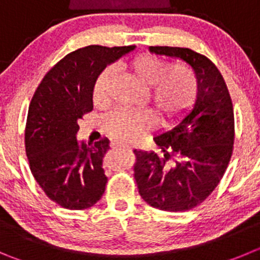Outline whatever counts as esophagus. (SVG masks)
<instances>
[{"label":"esophagus","instance_id":"34e87169","mask_svg":"<svg viewBox=\"0 0 260 260\" xmlns=\"http://www.w3.org/2000/svg\"><path fill=\"white\" fill-rule=\"evenodd\" d=\"M114 147H118V149H127V150H129V147H128V146H122V145H114Z\"/></svg>","mask_w":260,"mask_h":260}]
</instances>
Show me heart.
<instances>
[{"label":"heart","instance_id":"1","mask_svg":"<svg viewBox=\"0 0 260 260\" xmlns=\"http://www.w3.org/2000/svg\"><path fill=\"white\" fill-rule=\"evenodd\" d=\"M131 73L149 87V99L156 118L161 123H171L185 115L195 103L199 92L198 75L192 68L171 62L155 55L142 53L131 60ZM114 69L105 68L97 77L92 92L94 105L108 103L109 88ZM154 127V116L146 110L132 111L118 109L104 119L106 132L123 144H131Z\"/></svg>","mask_w":260,"mask_h":260}]
</instances>
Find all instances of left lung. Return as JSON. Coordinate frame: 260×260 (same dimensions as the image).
I'll use <instances>...</instances> for the list:
<instances>
[{"label": "left lung", "mask_w": 260, "mask_h": 260, "mask_svg": "<svg viewBox=\"0 0 260 260\" xmlns=\"http://www.w3.org/2000/svg\"><path fill=\"white\" fill-rule=\"evenodd\" d=\"M150 51L191 65L198 75V100L173 129L154 138L163 155L133 150V177L149 205L186 212L214 191L229 167L235 141L234 105L222 74L205 55L169 46H151Z\"/></svg>", "instance_id": "obj_1"}]
</instances>
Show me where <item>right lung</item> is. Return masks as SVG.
<instances>
[{
	"mask_svg": "<svg viewBox=\"0 0 260 260\" xmlns=\"http://www.w3.org/2000/svg\"><path fill=\"white\" fill-rule=\"evenodd\" d=\"M133 48L92 45L73 51L46 73L31 97L24 137L26 157L38 186L61 208L88 209L105 192L103 157L109 141L79 146L75 135L79 120L93 109L97 77Z\"/></svg>",
	"mask_w": 260,
	"mask_h": 260,
	"instance_id": "add662e5",
	"label": "right lung"
}]
</instances>
